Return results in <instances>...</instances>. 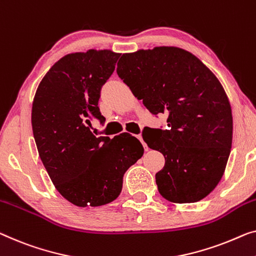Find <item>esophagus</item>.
I'll list each match as a JSON object with an SVG mask.
<instances>
[{
    "label": "esophagus",
    "instance_id": "1",
    "mask_svg": "<svg viewBox=\"0 0 256 256\" xmlns=\"http://www.w3.org/2000/svg\"><path fill=\"white\" fill-rule=\"evenodd\" d=\"M136 138H138V139L140 140V142H141V144H142V146H144V150H148V146H147V144H146V142H144V139H142V136H141L139 134V136H136Z\"/></svg>",
    "mask_w": 256,
    "mask_h": 256
}]
</instances>
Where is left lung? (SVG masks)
<instances>
[{"label":"left lung","instance_id":"left-lung-1","mask_svg":"<svg viewBox=\"0 0 256 256\" xmlns=\"http://www.w3.org/2000/svg\"><path fill=\"white\" fill-rule=\"evenodd\" d=\"M117 74L168 126L144 128L148 147L166 158L155 174L158 192L176 204L200 201L216 188L232 144L231 106L216 76L196 56L177 47L123 54Z\"/></svg>","mask_w":256,"mask_h":256}]
</instances>
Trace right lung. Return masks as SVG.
<instances>
[{"instance_id": "right-lung-1", "label": "right lung", "mask_w": 256, "mask_h": 256, "mask_svg": "<svg viewBox=\"0 0 256 256\" xmlns=\"http://www.w3.org/2000/svg\"><path fill=\"white\" fill-rule=\"evenodd\" d=\"M120 55L90 49L62 57L33 100L32 128L41 161L60 196L78 207L117 199L124 174L144 154L140 141L126 132L110 139L90 128L92 118L104 123L98 98Z\"/></svg>"}]
</instances>
